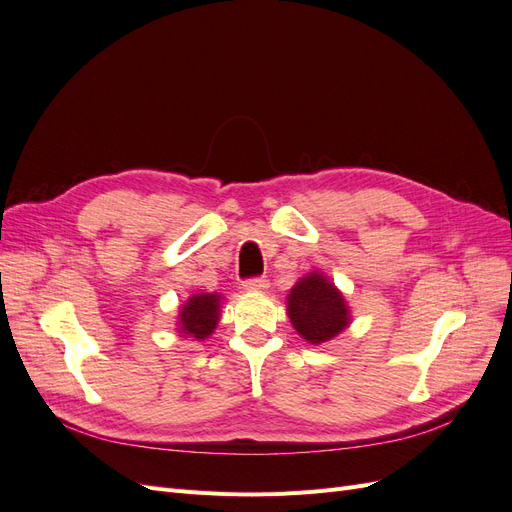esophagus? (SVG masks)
Here are the masks:
<instances>
[{
  "instance_id": "1",
  "label": "esophagus",
  "mask_w": 512,
  "mask_h": 512,
  "mask_svg": "<svg viewBox=\"0 0 512 512\" xmlns=\"http://www.w3.org/2000/svg\"><path fill=\"white\" fill-rule=\"evenodd\" d=\"M243 288L247 292H262V290L269 288V282L265 280V277H252V280L243 282Z\"/></svg>"
}]
</instances>
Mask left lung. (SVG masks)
<instances>
[{
    "mask_svg": "<svg viewBox=\"0 0 512 512\" xmlns=\"http://www.w3.org/2000/svg\"><path fill=\"white\" fill-rule=\"evenodd\" d=\"M292 327L309 344H324L350 324L344 294L324 273L312 271L292 286L286 297Z\"/></svg>",
    "mask_w": 512,
    "mask_h": 512,
    "instance_id": "left-lung-1",
    "label": "left lung"
}]
</instances>
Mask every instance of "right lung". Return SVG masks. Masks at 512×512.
Returning a JSON list of instances; mask_svg holds the SVG:
<instances>
[{"instance_id":"right-lung-1","label":"right lung","mask_w":512,"mask_h":512,"mask_svg":"<svg viewBox=\"0 0 512 512\" xmlns=\"http://www.w3.org/2000/svg\"><path fill=\"white\" fill-rule=\"evenodd\" d=\"M222 297L218 292H196L179 309V333L183 337H194L198 342L207 339L220 320Z\"/></svg>"}]
</instances>
